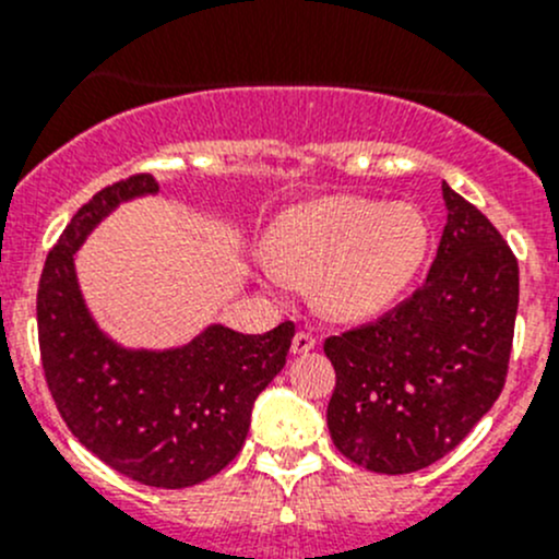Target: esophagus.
<instances>
[{
    "label": "esophagus",
    "mask_w": 559,
    "mask_h": 559,
    "mask_svg": "<svg viewBox=\"0 0 559 559\" xmlns=\"http://www.w3.org/2000/svg\"><path fill=\"white\" fill-rule=\"evenodd\" d=\"M316 335H311V332H306V330H300L295 335V341H292V354H308L311 352V348H316Z\"/></svg>",
    "instance_id": "34e87169"
}]
</instances>
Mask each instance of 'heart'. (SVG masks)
Here are the masks:
<instances>
[{
    "instance_id": "1",
    "label": "heart",
    "mask_w": 559,
    "mask_h": 559,
    "mask_svg": "<svg viewBox=\"0 0 559 559\" xmlns=\"http://www.w3.org/2000/svg\"><path fill=\"white\" fill-rule=\"evenodd\" d=\"M430 248V227L411 202L330 194L281 213L264 275L273 286L311 284L332 321H365L411 286Z\"/></svg>"
}]
</instances>
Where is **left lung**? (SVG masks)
<instances>
[{
    "label": "left lung",
    "mask_w": 559,
    "mask_h": 559,
    "mask_svg": "<svg viewBox=\"0 0 559 559\" xmlns=\"http://www.w3.org/2000/svg\"><path fill=\"white\" fill-rule=\"evenodd\" d=\"M447 227L425 286L373 324L324 341L335 449L400 476L449 454L500 397L520 267L487 216L443 183Z\"/></svg>",
    "instance_id": "left-lung-1"
}]
</instances>
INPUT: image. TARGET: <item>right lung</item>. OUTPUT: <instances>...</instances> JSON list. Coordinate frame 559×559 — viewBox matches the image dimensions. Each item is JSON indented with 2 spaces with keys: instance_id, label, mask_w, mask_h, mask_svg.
<instances>
[{
  "instance_id": "add662e5",
  "label": "right lung",
  "mask_w": 559,
  "mask_h": 559,
  "mask_svg": "<svg viewBox=\"0 0 559 559\" xmlns=\"http://www.w3.org/2000/svg\"><path fill=\"white\" fill-rule=\"evenodd\" d=\"M156 191L154 175H132L72 216L39 275L37 332L45 381L72 436L132 481L183 489L216 476L243 449L253 400L286 365L295 324L264 335L211 324L165 352L107 337L81 295L75 253L107 213Z\"/></svg>"
}]
</instances>
